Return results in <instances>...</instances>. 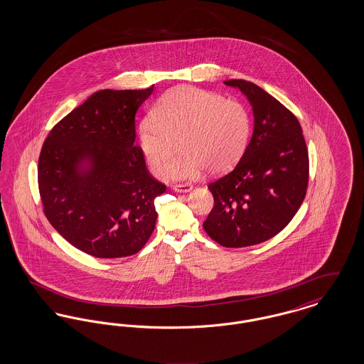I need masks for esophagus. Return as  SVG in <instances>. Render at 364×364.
Segmentation results:
<instances>
[{
    "mask_svg": "<svg viewBox=\"0 0 364 364\" xmlns=\"http://www.w3.org/2000/svg\"><path fill=\"white\" fill-rule=\"evenodd\" d=\"M191 190H192V186H191V184H177V186H173V191L180 192V193L190 192Z\"/></svg>",
    "mask_w": 364,
    "mask_h": 364,
    "instance_id": "esophagus-1",
    "label": "esophagus"
}]
</instances>
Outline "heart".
<instances>
[{"mask_svg": "<svg viewBox=\"0 0 364 364\" xmlns=\"http://www.w3.org/2000/svg\"><path fill=\"white\" fill-rule=\"evenodd\" d=\"M250 135L251 117L244 105L196 87L166 92L156 102L154 117L138 127L139 147L153 173L168 172L173 180H193L206 169H230L244 154ZM177 139L182 153L173 163Z\"/></svg>", "mask_w": 364, "mask_h": 364, "instance_id": "obj_1", "label": "heart"}]
</instances>
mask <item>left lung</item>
I'll return each mask as SVG.
<instances>
[{"instance_id": "1", "label": "left lung", "mask_w": 364, "mask_h": 364, "mask_svg": "<svg viewBox=\"0 0 364 364\" xmlns=\"http://www.w3.org/2000/svg\"><path fill=\"white\" fill-rule=\"evenodd\" d=\"M252 107V136L230 173L211 183L214 208L203 228L214 242L248 247L276 236L301 206L309 153L301 127L274 97L245 80H225Z\"/></svg>"}]
</instances>
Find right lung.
<instances>
[{"label":"right lung","instance_id":"1","mask_svg":"<svg viewBox=\"0 0 364 364\" xmlns=\"http://www.w3.org/2000/svg\"><path fill=\"white\" fill-rule=\"evenodd\" d=\"M153 91L92 94L53 128L42 147L43 211L67 242L88 255H134L156 228L154 199L166 187L149 173L135 146V116Z\"/></svg>","mask_w":364,"mask_h":364}]
</instances>
